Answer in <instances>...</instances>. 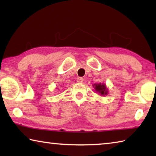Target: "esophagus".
Returning a JSON list of instances; mask_svg holds the SVG:
<instances>
[{
	"label": "esophagus",
	"mask_w": 156,
	"mask_h": 156,
	"mask_svg": "<svg viewBox=\"0 0 156 156\" xmlns=\"http://www.w3.org/2000/svg\"><path fill=\"white\" fill-rule=\"evenodd\" d=\"M76 81L78 82V83H83V78H81V77H78L76 79Z\"/></svg>",
	"instance_id": "obj_1"
}]
</instances>
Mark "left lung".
Returning a JSON list of instances; mask_svg holds the SVG:
<instances>
[{"label":"left lung","instance_id":"obj_1","mask_svg":"<svg viewBox=\"0 0 156 156\" xmlns=\"http://www.w3.org/2000/svg\"><path fill=\"white\" fill-rule=\"evenodd\" d=\"M94 88L95 89V91H97L98 93L100 94V95L104 96L105 95H107L108 94V88L107 87L106 84L104 83H99V84H94Z\"/></svg>","mask_w":156,"mask_h":156}]
</instances>
